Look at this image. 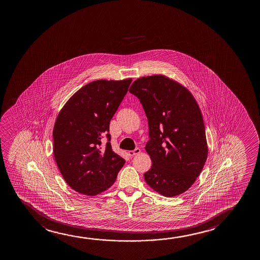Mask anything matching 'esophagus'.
Wrapping results in <instances>:
<instances>
[{
  "label": "esophagus",
  "mask_w": 260,
  "mask_h": 260,
  "mask_svg": "<svg viewBox=\"0 0 260 260\" xmlns=\"http://www.w3.org/2000/svg\"><path fill=\"white\" fill-rule=\"evenodd\" d=\"M140 153V149L139 148H136L135 150H131V151H128V154L129 156L132 157L136 155V154H139Z\"/></svg>",
  "instance_id": "esophagus-1"
}]
</instances>
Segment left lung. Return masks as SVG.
I'll return each instance as SVG.
<instances>
[{"label": "left lung", "mask_w": 260, "mask_h": 260, "mask_svg": "<svg viewBox=\"0 0 260 260\" xmlns=\"http://www.w3.org/2000/svg\"><path fill=\"white\" fill-rule=\"evenodd\" d=\"M128 91L142 104L148 120L146 151L152 167L144 174L147 185L166 197L185 192L208 156L198 104L188 89L164 75L138 79Z\"/></svg>", "instance_id": "left-lung-1"}]
</instances>
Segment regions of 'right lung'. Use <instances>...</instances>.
<instances>
[{"mask_svg":"<svg viewBox=\"0 0 260 260\" xmlns=\"http://www.w3.org/2000/svg\"><path fill=\"white\" fill-rule=\"evenodd\" d=\"M132 79L98 80L69 99L53 128V153L64 181L76 192L96 196L114 184L125 160L111 146L109 124ZM107 135L108 143L101 147Z\"/></svg>","mask_w":260,"mask_h":260,"instance_id":"right-lung-1","label":"right lung"}]
</instances>
